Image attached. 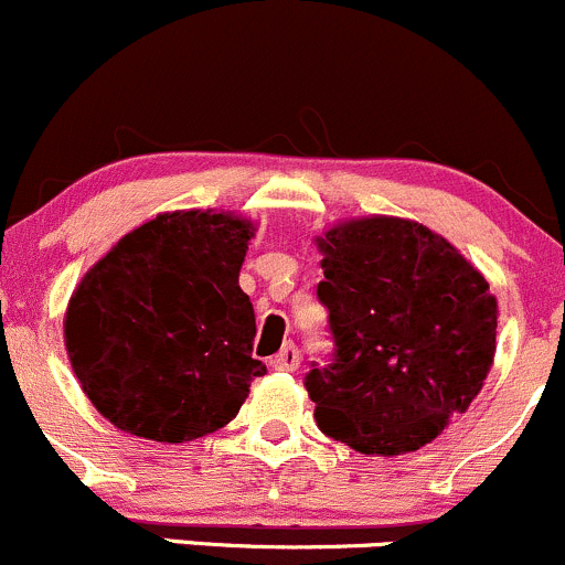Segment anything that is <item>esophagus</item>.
Wrapping results in <instances>:
<instances>
[{"instance_id": "esophagus-1", "label": "esophagus", "mask_w": 565, "mask_h": 565, "mask_svg": "<svg viewBox=\"0 0 565 565\" xmlns=\"http://www.w3.org/2000/svg\"><path fill=\"white\" fill-rule=\"evenodd\" d=\"M299 365H301V351L296 349L294 343H285L280 354L271 356V367H275V371H296Z\"/></svg>"}]
</instances>
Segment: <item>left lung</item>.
Instances as JSON below:
<instances>
[{"label":"left lung","instance_id":"1","mask_svg":"<svg viewBox=\"0 0 565 565\" xmlns=\"http://www.w3.org/2000/svg\"><path fill=\"white\" fill-rule=\"evenodd\" d=\"M332 354L305 387L327 437L398 456L467 412L494 360L489 282L443 236L373 216L318 238Z\"/></svg>","mask_w":565,"mask_h":565}]
</instances>
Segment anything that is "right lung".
Returning <instances> with one entry per match:
<instances>
[{"instance_id":"right-lung-1","label":"right lung","mask_w":565,"mask_h":565,"mask_svg":"<svg viewBox=\"0 0 565 565\" xmlns=\"http://www.w3.org/2000/svg\"><path fill=\"white\" fill-rule=\"evenodd\" d=\"M253 225L175 211L131 231L71 296L65 345L95 409L134 437L189 443L242 409L266 365L238 288Z\"/></svg>"}]
</instances>
